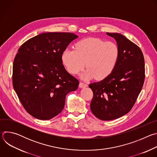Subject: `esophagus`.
Returning <instances> with one entry per match:
<instances>
[{
	"label": "esophagus",
	"mask_w": 157,
	"mask_h": 157,
	"mask_svg": "<svg viewBox=\"0 0 157 157\" xmlns=\"http://www.w3.org/2000/svg\"><path fill=\"white\" fill-rule=\"evenodd\" d=\"M79 87H81V88H83V87H85L87 86V85L86 84L82 82H79Z\"/></svg>",
	"instance_id": "34e87169"
}]
</instances>
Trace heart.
Returning <instances> with one entry per match:
<instances>
[{
	"label": "heart",
	"instance_id": "1",
	"mask_svg": "<svg viewBox=\"0 0 157 157\" xmlns=\"http://www.w3.org/2000/svg\"><path fill=\"white\" fill-rule=\"evenodd\" d=\"M119 57V47L115 43L99 38H88L78 41L75 50L65 49L61 60L67 70L73 75L78 74L86 66L88 68L82 75V78L96 77L102 80L113 72Z\"/></svg>",
	"mask_w": 157,
	"mask_h": 157
}]
</instances>
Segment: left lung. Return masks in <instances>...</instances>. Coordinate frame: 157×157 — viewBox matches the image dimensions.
I'll return each instance as SVG.
<instances>
[{"instance_id":"left-lung-1","label":"left lung","mask_w":157,"mask_h":157,"mask_svg":"<svg viewBox=\"0 0 157 157\" xmlns=\"http://www.w3.org/2000/svg\"><path fill=\"white\" fill-rule=\"evenodd\" d=\"M106 34L117 42V63L108 77L89 85L93 92L91 110L102 121L116 119L127 114L136 103L145 80V61L140 48L122 34Z\"/></svg>"}]
</instances>
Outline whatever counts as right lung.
<instances>
[{
	"mask_svg": "<svg viewBox=\"0 0 157 157\" xmlns=\"http://www.w3.org/2000/svg\"><path fill=\"white\" fill-rule=\"evenodd\" d=\"M77 38L73 33H43L18 50L13 63V86L33 117L53 118L63 110L66 94L78 89L79 81L67 72L61 60L63 52Z\"/></svg>",
	"mask_w": 157,
	"mask_h": 157,
	"instance_id": "right-lung-1",
	"label": "right lung"
}]
</instances>
